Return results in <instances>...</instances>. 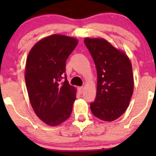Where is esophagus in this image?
I'll return each instance as SVG.
<instances>
[{
	"instance_id": "1",
	"label": "esophagus",
	"mask_w": 156,
	"mask_h": 156,
	"mask_svg": "<svg viewBox=\"0 0 156 156\" xmlns=\"http://www.w3.org/2000/svg\"><path fill=\"white\" fill-rule=\"evenodd\" d=\"M78 91H79L80 94H82V93L84 92V87H78Z\"/></svg>"
}]
</instances>
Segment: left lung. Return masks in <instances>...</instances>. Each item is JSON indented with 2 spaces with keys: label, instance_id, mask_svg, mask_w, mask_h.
Segmentation results:
<instances>
[{
  "label": "left lung",
  "instance_id": "left-lung-1",
  "mask_svg": "<svg viewBox=\"0 0 156 156\" xmlns=\"http://www.w3.org/2000/svg\"><path fill=\"white\" fill-rule=\"evenodd\" d=\"M97 72V96L90 103L93 115L112 122L120 117L130 103L133 77L130 59L124 52L101 38H85Z\"/></svg>",
  "mask_w": 156,
  "mask_h": 156
}]
</instances>
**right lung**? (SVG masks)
Segmentation results:
<instances>
[{
	"instance_id": "obj_1",
	"label": "right lung",
	"mask_w": 156,
	"mask_h": 156,
	"mask_svg": "<svg viewBox=\"0 0 156 156\" xmlns=\"http://www.w3.org/2000/svg\"><path fill=\"white\" fill-rule=\"evenodd\" d=\"M77 44L73 37L53 34L39 41L28 55L25 79L30 103L50 126L62 123L72 113L76 90L67 81L66 63Z\"/></svg>"
}]
</instances>
